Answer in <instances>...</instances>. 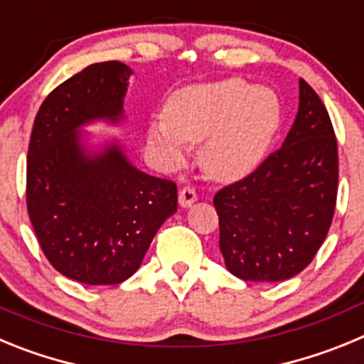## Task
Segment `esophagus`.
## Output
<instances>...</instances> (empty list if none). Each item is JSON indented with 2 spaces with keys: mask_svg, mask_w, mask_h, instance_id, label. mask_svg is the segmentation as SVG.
<instances>
[{
  "mask_svg": "<svg viewBox=\"0 0 364 364\" xmlns=\"http://www.w3.org/2000/svg\"><path fill=\"white\" fill-rule=\"evenodd\" d=\"M195 200H197V191H195L193 186H184V188L180 189L178 202L182 208H188V205H191Z\"/></svg>",
  "mask_w": 364,
  "mask_h": 364,
  "instance_id": "esophagus-1",
  "label": "esophagus"
}]
</instances>
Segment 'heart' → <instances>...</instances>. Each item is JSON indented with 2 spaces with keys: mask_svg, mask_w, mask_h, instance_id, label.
Listing matches in <instances>:
<instances>
[{
  "mask_svg": "<svg viewBox=\"0 0 364 364\" xmlns=\"http://www.w3.org/2000/svg\"><path fill=\"white\" fill-rule=\"evenodd\" d=\"M281 124L277 96L240 78L186 87L149 125V144L164 162L184 160L186 144H200L205 175L220 182L242 178L264 159Z\"/></svg>",
  "mask_w": 364,
  "mask_h": 364,
  "instance_id": "b5f03b06",
  "label": "heart"
}]
</instances>
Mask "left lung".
Returning <instances> with one entry per match:
<instances>
[{"label":"left lung","instance_id":"1","mask_svg":"<svg viewBox=\"0 0 364 364\" xmlns=\"http://www.w3.org/2000/svg\"><path fill=\"white\" fill-rule=\"evenodd\" d=\"M337 184L332 120L301 78L299 112L282 147L213 198L226 268L252 282L284 281L302 272L326 239Z\"/></svg>","mask_w":364,"mask_h":364}]
</instances>
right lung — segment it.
<instances>
[{"mask_svg": "<svg viewBox=\"0 0 364 364\" xmlns=\"http://www.w3.org/2000/svg\"><path fill=\"white\" fill-rule=\"evenodd\" d=\"M133 70L102 62L49 92L27 153V211L41 252L83 284H120L176 211V184L138 171L118 147L89 159L74 129L92 118L118 120Z\"/></svg>", "mask_w": 364, "mask_h": 364, "instance_id": "add662e5", "label": "right lung"}]
</instances>
